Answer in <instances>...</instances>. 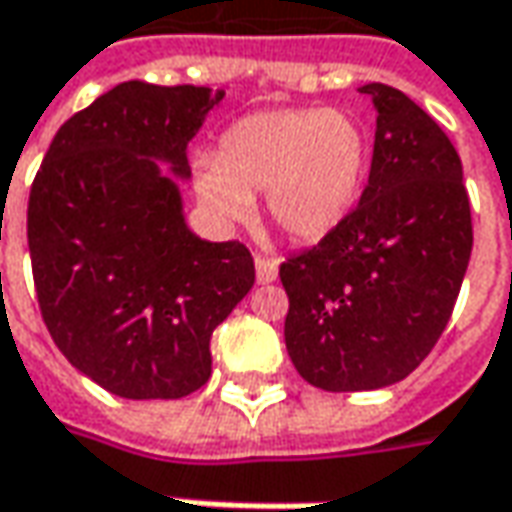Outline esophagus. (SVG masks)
<instances>
[{"label": "esophagus", "instance_id": "34e87169", "mask_svg": "<svg viewBox=\"0 0 512 512\" xmlns=\"http://www.w3.org/2000/svg\"><path fill=\"white\" fill-rule=\"evenodd\" d=\"M279 276V262L273 259V256H256V279L259 284H270V281H276Z\"/></svg>", "mask_w": 512, "mask_h": 512}]
</instances>
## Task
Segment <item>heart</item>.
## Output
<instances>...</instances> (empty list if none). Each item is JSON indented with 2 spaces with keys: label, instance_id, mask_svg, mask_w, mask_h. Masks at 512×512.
Masks as SVG:
<instances>
[{
  "label": "heart",
  "instance_id": "heart-1",
  "mask_svg": "<svg viewBox=\"0 0 512 512\" xmlns=\"http://www.w3.org/2000/svg\"><path fill=\"white\" fill-rule=\"evenodd\" d=\"M369 157L366 126L344 109H267L228 126L216 157H197L194 191L225 225L248 219L264 194L284 236L318 242L352 214Z\"/></svg>",
  "mask_w": 512,
  "mask_h": 512
}]
</instances>
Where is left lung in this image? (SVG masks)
Masks as SVG:
<instances>
[{
	"instance_id": "left-lung-1",
	"label": "left lung",
	"mask_w": 512,
	"mask_h": 512,
	"mask_svg": "<svg viewBox=\"0 0 512 512\" xmlns=\"http://www.w3.org/2000/svg\"><path fill=\"white\" fill-rule=\"evenodd\" d=\"M375 152L358 208L279 267L290 298L284 344L324 392H369L408 377L440 341L471 262L462 160L408 95L366 84Z\"/></svg>"
}]
</instances>
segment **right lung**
<instances>
[{
  "instance_id": "obj_1",
  "label": "right lung",
  "mask_w": 512,
  "mask_h": 512,
  "mask_svg": "<svg viewBox=\"0 0 512 512\" xmlns=\"http://www.w3.org/2000/svg\"><path fill=\"white\" fill-rule=\"evenodd\" d=\"M222 89L126 81L53 137L27 202L41 318L78 372L126 400L211 377V335L256 281L239 242L188 231L177 180Z\"/></svg>"
}]
</instances>
